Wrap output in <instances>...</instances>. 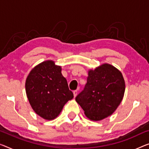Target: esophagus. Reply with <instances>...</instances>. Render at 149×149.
I'll use <instances>...</instances> for the list:
<instances>
[{"label": "esophagus", "mask_w": 149, "mask_h": 149, "mask_svg": "<svg viewBox=\"0 0 149 149\" xmlns=\"http://www.w3.org/2000/svg\"><path fill=\"white\" fill-rule=\"evenodd\" d=\"M73 93H74V97L77 96V90H74V92H73Z\"/></svg>", "instance_id": "1"}]
</instances>
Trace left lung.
<instances>
[{"label": "left lung", "mask_w": 149, "mask_h": 149, "mask_svg": "<svg viewBox=\"0 0 149 149\" xmlns=\"http://www.w3.org/2000/svg\"><path fill=\"white\" fill-rule=\"evenodd\" d=\"M125 81L121 72L109 63L88 70L84 90L75 97L90 120L100 121L112 115L123 100Z\"/></svg>", "instance_id": "8db88e82"}]
</instances>
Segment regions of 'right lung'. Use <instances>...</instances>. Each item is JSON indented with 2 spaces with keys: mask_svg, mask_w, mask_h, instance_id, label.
I'll list each match as a JSON object with an SVG mask.
<instances>
[{
  "mask_svg": "<svg viewBox=\"0 0 149 149\" xmlns=\"http://www.w3.org/2000/svg\"><path fill=\"white\" fill-rule=\"evenodd\" d=\"M25 90L34 112L47 120L59 116L65 104L74 97L61 67L53 60L41 62L26 77Z\"/></svg>",
  "mask_w": 149,
  "mask_h": 149,
  "instance_id": "1",
  "label": "right lung"
}]
</instances>
